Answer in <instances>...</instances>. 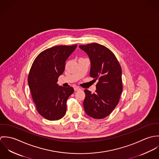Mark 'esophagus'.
Segmentation results:
<instances>
[{
	"instance_id": "1",
	"label": "esophagus",
	"mask_w": 159,
	"mask_h": 159,
	"mask_svg": "<svg viewBox=\"0 0 159 159\" xmlns=\"http://www.w3.org/2000/svg\"><path fill=\"white\" fill-rule=\"evenodd\" d=\"M74 90H75V91H80V90H81V88L80 87L76 86V87L74 88Z\"/></svg>"
}]
</instances>
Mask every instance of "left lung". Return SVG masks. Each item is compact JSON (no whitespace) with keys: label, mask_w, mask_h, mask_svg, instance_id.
<instances>
[{"label":"left lung","mask_w":159,"mask_h":159,"mask_svg":"<svg viewBox=\"0 0 159 159\" xmlns=\"http://www.w3.org/2000/svg\"><path fill=\"white\" fill-rule=\"evenodd\" d=\"M79 47L89 57L90 76L98 80L95 93L84 90V111L94 119L105 118L119 102L123 88L121 67L113 52L105 46L93 43Z\"/></svg>","instance_id":"left-lung-1"}]
</instances>
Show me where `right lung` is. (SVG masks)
Wrapping results in <instances>:
<instances>
[{
  "instance_id": "add662e5",
  "label": "right lung",
  "mask_w": 159,
  "mask_h": 159,
  "mask_svg": "<svg viewBox=\"0 0 159 159\" xmlns=\"http://www.w3.org/2000/svg\"><path fill=\"white\" fill-rule=\"evenodd\" d=\"M73 46H55L40 52L34 60L28 76V84L37 111L49 120L63 117L67 100L74 89L57 84L64 73L66 62L76 49Z\"/></svg>"
}]
</instances>
